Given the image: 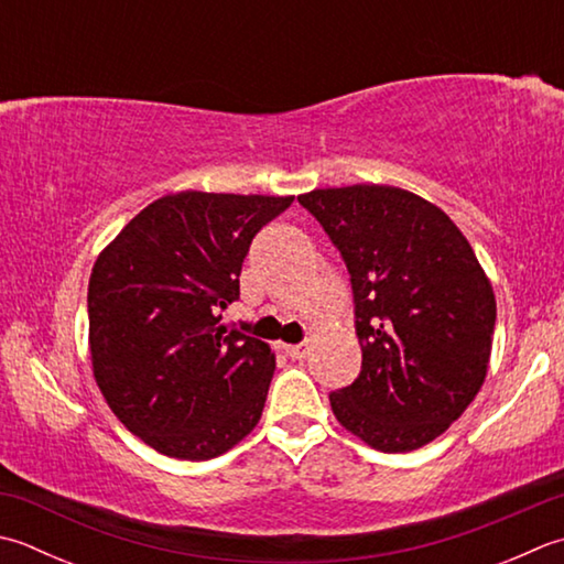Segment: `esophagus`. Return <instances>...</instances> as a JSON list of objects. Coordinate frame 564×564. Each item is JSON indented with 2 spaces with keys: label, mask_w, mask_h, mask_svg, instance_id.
Here are the masks:
<instances>
[{
  "label": "esophagus",
  "mask_w": 564,
  "mask_h": 564,
  "mask_svg": "<svg viewBox=\"0 0 564 564\" xmlns=\"http://www.w3.org/2000/svg\"><path fill=\"white\" fill-rule=\"evenodd\" d=\"M283 349H285V355H289V357L303 359L307 351H311V345H307V341H301V345H283Z\"/></svg>",
  "instance_id": "1"
}]
</instances>
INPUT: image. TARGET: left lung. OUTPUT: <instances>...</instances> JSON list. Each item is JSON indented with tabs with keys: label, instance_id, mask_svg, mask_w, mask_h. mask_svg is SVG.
<instances>
[{
	"label": "left lung",
	"instance_id": "8db88e82",
	"mask_svg": "<svg viewBox=\"0 0 564 564\" xmlns=\"http://www.w3.org/2000/svg\"><path fill=\"white\" fill-rule=\"evenodd\" d=\"M335 241L355 291L361 371L329 393L339 425L381 452L433 443L489 371L496 297L467 237L393 185L297 195Z\"/></svg>",
	"mask_w": 564,
	"mask_h": 564
}]
</instances>
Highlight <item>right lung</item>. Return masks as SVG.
Segmentation results:
<instances>
[{
  "instance_id": "right-lung-1",
  "label": "right lung",
  "mask_w": 564,
  "mask_h": 564,
  "mask_svg": "<svg viewBox=\"0 0 564 564\" xmlns=\"http://www.w3.org/2000/svg\"><path fill=\"white\" fill-rule=\"evenodd\" d=\"M293 195L181 191L99 251L87 285L90 361L107 405L165 457L203 462L263 413L275 355L223 323L257 231Z\"/></svg>"
}]
</instances>
